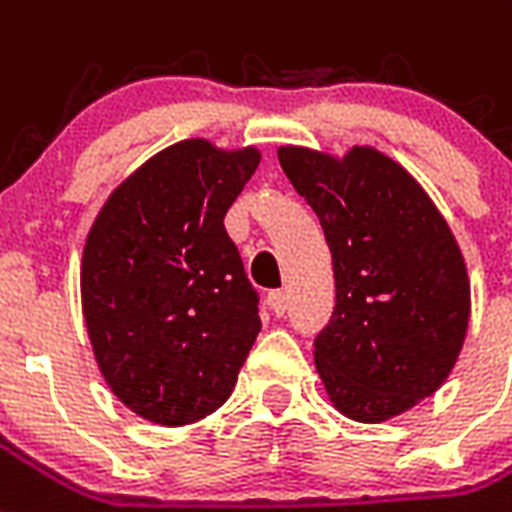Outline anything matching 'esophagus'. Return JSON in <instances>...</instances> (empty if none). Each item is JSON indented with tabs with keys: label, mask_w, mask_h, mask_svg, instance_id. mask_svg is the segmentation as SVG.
<instances>
[{
	"label": "esophagus",
	"mask_w": 512,
	"mask_h": 512,
	"mask_svg": "<svg viewBox=\"0 0 512 512\" xmlns=\"http://www.w3.org/2000/svg\"><path fill=\"white\" fill-rule=\"evenodd\" d=\"M267 304H269V310L275 312L277 318H280V315H285V310H288V296H285V291H269Z\"/></svg>",
	"instance_id": "esophagus-1"
}]
</instances>
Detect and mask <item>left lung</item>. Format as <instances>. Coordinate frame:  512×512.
<instances>
[{
	"label": "left lung",
	"instance_id": "obj_1",
	"mask_svg": "<svg viewBox=\"0 0 512 512\" xmlns=\"http://www.w3.org/2000/svg\"><path fill=\"white\" fill-rule=\"evenodd\" d=\"M331 248L336 307L315 339L328 400L355 422H387L430 398L457 363L470 277L449 221L403 165L374 146L334 157L277 149Z\"/></svg>",
	"mask_w": 512,
	"mask_h": 512
}]
</instances>
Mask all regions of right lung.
Here are the masks:
<instances>
[{
	"label": "right lung",
	"instance_id": "add662e5",
	"mask_svg": "<svg viewBox=\"0 0 512 512\" xmlns=\"http://www.w3.org/2000/svg\"><path fill=\"white\" fill-rule=\"evenodd\" d=\"M259 162L256 146L178 141L114 186L87 232L90 347L109 390L146 422L216 411L259 336V299L224 229Z\"/></svg>",
	"mask_w": 512,
	"mask_h": 512
}]
</instances>
